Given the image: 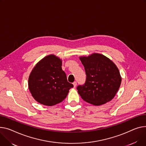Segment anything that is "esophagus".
Returning <instances> with one entry per match:
<instances>
[{
  "mask_svg": "<svg viewBox=\"0 0 146 146\" xmlns=\"http://www.w3.org/2000/svg\"><path fill=\"white\" fill-rule=\"evenodd\" d=\"M73 84L74 87H76V86H77V82H74L73 83Z\"/></svg>",
  "mask_w": 146,
  "mask_h": 146,
  "instance_id": "esophagus-1",
  "label": "esophagus"
}]
</instances>
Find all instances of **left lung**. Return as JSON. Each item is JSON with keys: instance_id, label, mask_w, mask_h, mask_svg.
I'll return each instance as SVG.
<instances>
[{"instance_id": "obj_1", "label": "left lung", "mask_w": 146, "mask_h": 146, "mask_svg": "<svg viewBox=\"0 0 146 146\" xmlns=\"http://www.w3.org/2000/svg\"><path fill=\"white\" fill-rule=\"evenodd\" d=\"M79 59L86 74L84 84L77 87L82 99L94 106H100L111 101L121 83L117 66L109 58L100 53L80 56Z\"/></svg>"}]
</instances>
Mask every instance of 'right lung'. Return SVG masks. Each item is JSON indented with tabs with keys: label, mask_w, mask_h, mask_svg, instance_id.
Listing matches in <instances>:
<instances>
[{
	"label": "right lung",
	"mask_w": 146,
	"mask_h": 146,
	"mask_svg": "<svg viewBox=\"0 0 146 146\" xmlns=\"http://www.w3.org/2000/svg\"><path fill=\"white\" fill-rule=\"evenodd\" d=\"M62 60L54 54L45 56L29 75V89L36 101L52 106L62 102L73 85L67 82Z\"/></svg>",
	"instance_id": "1"
}]
</instances>
